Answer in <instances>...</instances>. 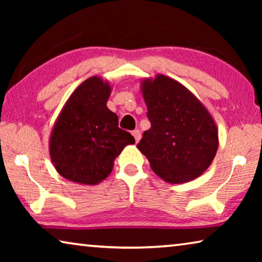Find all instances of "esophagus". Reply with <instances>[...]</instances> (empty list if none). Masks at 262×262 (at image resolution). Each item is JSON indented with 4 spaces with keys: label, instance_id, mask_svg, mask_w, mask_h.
I'll list each match as a JSON object with an SVG mask.
<instances>
[{
    "label": "esophagus",
    "instance_id": "obj_1",
    "mask_svg": "<svg viewBox=\"0 0 262 262\" xmlns=\"http://www.w3.org/2000/svg\"><path fill=\"white\" fill-rule=\"evenodd\" d=\"M133 136H134L136 143H139L140 140H141V132L137 130V129L134 130V132H133Z\"/></svg>",
    "mask_w": 262,
    "mask_h": 262
}]
</instances>
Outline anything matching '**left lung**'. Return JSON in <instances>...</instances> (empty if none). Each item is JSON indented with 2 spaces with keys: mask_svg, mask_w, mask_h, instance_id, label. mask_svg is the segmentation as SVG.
I'll return each instance as SVG.
<instances>
[{
  "mask_svg": "<svg viewBox=\"0 0 262 262\" xmlns=\"http://www.w3.org/2000/svg\"><path fill=\"white\" fill-rule=\"evenodd\" d=\"M151 127L137 148L152 171L170 184L200 177L216 156L219 129L209 111L187 88L157 74L141 81Z\"/></svg>",
  "mask_w": 262,
  "mask_h": 262,
  "instance_id": "8db88e82",
  "label": "left lung"
}]
</instances>
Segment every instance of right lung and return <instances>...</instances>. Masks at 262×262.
<instances>
[{
	"label": "right lung",
	"mask_w": 262,
	"mask_h": 262,
	"mask_svg": "<svg viewBox=\"0 0 262 262\" xmlns=\"http://www.w3.org/2000/svg\"><path fill=\"white\" fill-rule=\"evenodd\" d=\"M108 81L92 76L75 89L57 115L50 136V156L57 173L73 183L97 185L113 170L114 161L135 139L118 127L107 100Z\"/></svg>",
	"instance_id": "right-lung-1"
}]
</instances>
